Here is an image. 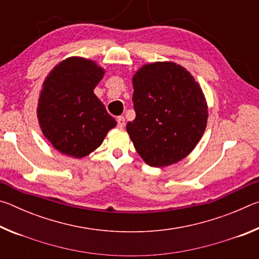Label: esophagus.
Masks as SVG:
<instances>
[{
	"label": "esophagus",
	"instance_id": "esophagus-1",
	"mask_svg": "<svg viewBox=\"0 0 259 259\" xmlns=\"http://www.w3.org/2000/svg\"><path fill=\"white\" fill-rule=\"evenodd\" d=\"M116 122H117V126H119V128H124V125H125V119L123 116H119L116 119Z\"/></svg>",
	"mask_w": 259,
	"mask_h": 259
}]
</instances>
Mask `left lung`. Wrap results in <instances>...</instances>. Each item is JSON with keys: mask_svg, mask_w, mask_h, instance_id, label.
<instances>
[{"mask_svg": "<svg viewBox=\"0 0 259 259\" xmlns=\"http://www.w3.org/2000/svg\"><path fill=\"white\" fill-rule=\"evenodd\" d=\"M134 121L126 131L140 157L162 168L194 150L207 126L208 106L198 82L181 65H144L133 77Z\"/></svg>", "mask_w": 259, "mask_h": 259, "instance_id": "8db88e82", "label": "left lung"}]
</instances>
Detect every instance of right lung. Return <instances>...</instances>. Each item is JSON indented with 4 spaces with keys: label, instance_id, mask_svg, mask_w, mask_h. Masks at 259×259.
<instances>
[{
    "label": "right lung",
    "instance_id": "1",
    "mask_svg": "<svg viewBox=\"0 0 259 259\" xmlns=\"http://www.w3.org/2000/svg\"><path fill=\"white\" fill-rule=\"evenodd\" d=\"M104 74L95 61L71 57L57 65L43 83L38 123L45 137L65 155H89L116 125L94 94Z\"/></svg>",
    "mask_w": 259,
    "mask_h": 259
}]
</instances>
